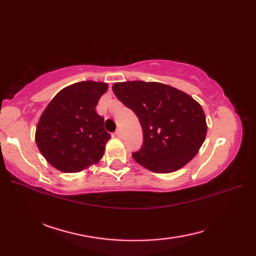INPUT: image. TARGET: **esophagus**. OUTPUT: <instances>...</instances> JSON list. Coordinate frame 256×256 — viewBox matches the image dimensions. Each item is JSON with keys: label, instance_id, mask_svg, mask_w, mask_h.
Segmentation results:
<instances>
[{"label": "esophagus", "instance_id": "1", "mask_svg": "<svg viewBox=\"0 0 256 256\" xmlns=\"http://www.w3.org/2000/svg\"><path fill=\"white\" fill-rule=\"evenodd\" d=\"M116 138H121L122 136H123V133H122V131L121 130H116Z\"/></svg>", "mask_w": 256, "mask_h": 256}]
</instances>
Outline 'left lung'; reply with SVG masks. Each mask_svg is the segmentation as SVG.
Returning a JSON list of instances; mask_svg holds the SVG:
<instances>
[{
	"instance_id": "left-lung-1",
	"label": "left lung",
	"mask_w": 256,
	"mask_h": 256,
	"mask_svg": "<svg viewBox=\"0 0 256 256\" xmlns=\"http://www.w3.org/2000/svg\"><path fill=\"white\" fill-rule=\"evenodd\" d=\"M114 94L136 114L143 145L133 153L154 172H172L197 155L206 135L202 108L189 94L160 82L126 81L112 86Z\"/></svg>"
}]
</instances>
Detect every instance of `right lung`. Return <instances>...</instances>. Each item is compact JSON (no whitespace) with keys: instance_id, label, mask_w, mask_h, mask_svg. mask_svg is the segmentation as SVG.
<instances>
[{"instance_id":"add662e5","label":"right lung","mask_w":256,"mask_h":256,"mask_svg":"<svg viewBox=\"0 0 256 256\" xmlns=\"http://www.w3.org/2000/svg\"><path fill=\"white\" fill-rule=\"evenodd\" d=\"M108 84L81 81L59 91L42 112L35 134L42 155L56 170L78 172L96 164L111 138L96 112Z\"/></svg>"}]
</instances>
